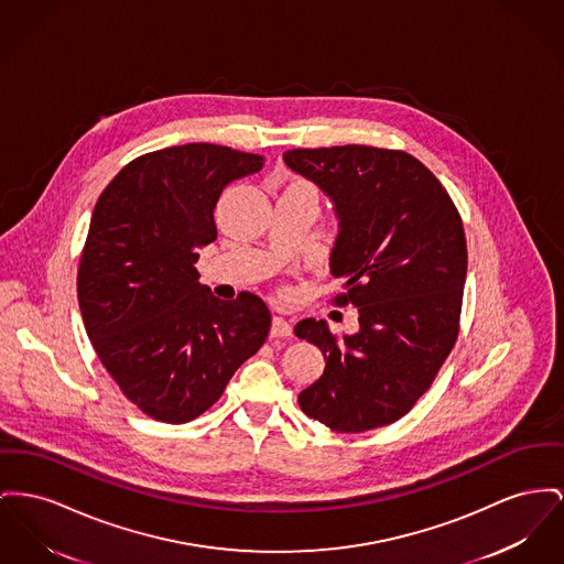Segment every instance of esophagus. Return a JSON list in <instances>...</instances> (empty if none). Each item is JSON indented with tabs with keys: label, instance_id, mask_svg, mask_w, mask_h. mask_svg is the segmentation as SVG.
I'll list each match as a JSON object with an SVG mask.
<instances>
[{
	"label": "esophagus",
	"instance_id": "esophagus-1",
	"mask_svg": "<svg viewBox=\"0 0 564 564\" xmlns=\"http://www.w3.org/2000/svg\"><path fill=\"white\" fill-rule=\"evenodd\" d=\"M294 334L292 324L283 317H272V326H270V336L272 338H290Z\"/></svg>",
	"mask_w": 564,
	"mask_h": 564
}]
</instances>
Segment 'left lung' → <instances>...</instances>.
<instances>
[{
  "label": "left lung",
  "instance_id": "1",
  "mask_svg": "<svg viewBox=\"0 0 564 564\" xmlns=\"http://www.w3.org/2000/svg\"><path fill=\"white\" fill-rule=\"evenodd\" d=\"M290 170L334 206L330 274L358 306V330L336 336L302 319L296 336L324 354L300 409L336 432L388 426L411 411L449 356L463 308V219L429 167L404 151L347 144L292 149Z\"/></svg>",
  "mask_w": 564,
  "mask_h": 564
}]
</instances>
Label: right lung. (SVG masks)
<instances>
[{
    "label": "right lung",
    "mask_w": 564,
    "mask_h": 564,
    "mask_svg": "<svg viewBox=\"0 0 564 564\" xmlns=\"http://www.w3.org/2000/svg\"><path fill=\"white\" fill-rule=\"evenodd\" d=\"M260 155L192 142L123 167L94 208L78 265L85 330L133 404L185 424L224 394L270 330L264 300H219L199 283V249L217 238L215 204Z\"/></svg>",
    "instance_id": "1"
}]
</instances>
